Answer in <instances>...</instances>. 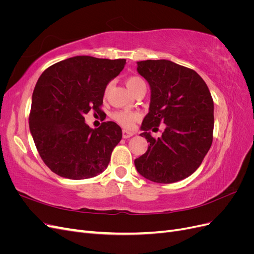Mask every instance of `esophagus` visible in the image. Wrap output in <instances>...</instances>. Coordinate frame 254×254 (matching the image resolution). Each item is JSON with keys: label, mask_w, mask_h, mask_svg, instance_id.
<instances>
[{"label": "esophagus", "mask_w": 254, "mask_h": 254, "mask_svg": "<svg viewBox=\"0 0 254 254\" xmlns=\"http://www.w3.org/2000/svg\"><path fill=\"white\" fill-rule=\"evenodd\" d=\"M133 134H134L133 132L128 131V130H123V137H124V139H128V137L132 136Z\"/></svg>", "instance_id": "esophagus-1"}]
</instances>
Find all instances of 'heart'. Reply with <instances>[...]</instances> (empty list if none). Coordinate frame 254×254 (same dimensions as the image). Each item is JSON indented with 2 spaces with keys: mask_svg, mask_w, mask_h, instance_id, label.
I'll use <instances>...</instances> for the list:
<instances>
[{
  "mask_svg": "<svg viewBox=\"0 0 254 254\" xmlns=\"http://www.w3.org/2000/svg\"><path fill=\"white\" fill-rule=\"evenodd\" d=\"M142 83H144L143 79L137 77V76H131V77L127 78V80H126V86L130 92H132L137 86H140V84H142ZM114 119L117 120L121 125L125 126L127 128H130L133 126L136 120L139 119V114L134 113V112L122 111V112L115 113Z\"/></svg>",
  "mask_w": 254,
  "mask_h": 254,
  "instance_id": "b5f03b06",
  "label": "heart"
}]
</instances>
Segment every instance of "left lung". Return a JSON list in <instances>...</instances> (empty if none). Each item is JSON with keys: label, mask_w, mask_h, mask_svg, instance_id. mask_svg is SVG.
<instances>
[{"label": "left lung", "mask_w": 254, "mask_h": 254, "mask_svg": "<svg viewBox=\"0 0 254 254\" xmlns=\"http://www.w3.org/2000/svg\"><path fill=\"white\" fill-rule=\"evenodd\" d=\"M136 71L150 88L149 111L140 135L147 151L134 160L137 173L157 183L188 178L200 166L213 141L214 103L204 80L194 70L171 60L137 61ZM165 124L158 139L149 132Z\"/></svg>", "instance_id": "left-lung-1"}]
</instances>
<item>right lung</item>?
Returning <instances> with one entry per match:
<instances>
[{"mask_svg":"<svg viewBox=\"0 0 254 254\" xmlns=\"http://www.w3.org/2000/svg\"><path fill=\"white\" fill-rule=\"evenodd\" d=\"M126 59L75 56L53 64L33 92L29 129L38 152L52 172L72 180L102 174L122 139V129L105 122L91 129L84 114L99 111L108 83Z\"/></svg>","mask_w":254,"mask_h":254,"instance_id":"right-lung-1","label":"right lung"}]
</instances>
